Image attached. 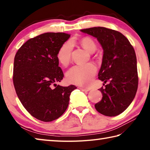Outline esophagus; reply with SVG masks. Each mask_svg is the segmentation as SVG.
<instances>
[{
    "mask_svg": "<svg viewBox=\"0 0 150 150\" xmlns=\"http://www.w3.org/2000/svg\"><path fill=\"white\" fill-rule=\"evenodd\" d=\"M78 88H79L80 90L83 91H89V88H85V87H78Z\"/></svg>",
    "mask_w": 150,
    "mask_h": 150,
    "instance_id": "esophagus-1",
    "label": "esophagus"
}]
</instances>
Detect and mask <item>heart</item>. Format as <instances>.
Returning a JSON list of instances; mask_svg holds the SVG:
<instances>
[{"label": "heart", "instance_id": "heart-1", "mask_svg": "<svg viewBox=\"0 0 150 150\" xmlns=\"http://www.w3.org/2000/svg\"><path fill=\"white\" fill-rule=\"evenodd\" d=\"M80 44L88 52L93 53L97 45L95 40L89 36L82 38ZM73 44L71 41H67L61 45L57 53V59L62 65L69 64L71 59ZM96 72V67L93 63H87L83 65H74L67 71L66 79L69 83L78 85H87L89 83Z\"/></svg>", "mask_w": 150, "mask_h": 150}]
</instances>
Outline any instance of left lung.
Listing matches in <instances>:
<instances>
[{"mask_svg":"<svg viewBox=\"0 0 150 150\" xmlns=\"http://www.w3.org/2000/svg\"><path fill=\"white\" fill-rule=\"evenodd\" d=\"M81 32L97 38L104 50L98 79L106 83L99 90L103 94L96 110L107 116H115L126 110L132 102L138 86L135 51L129 40L116 30L93 27ZM105 85V84H104Z\"/></svg>","mask_w":150,"mask_h":150,"instance_id":"8db88e82","label":"left lung"}]
</instances>
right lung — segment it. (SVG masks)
Returning a JSON list of instances; mask_svg holds the SVG:
<instances>
[{"label": "right lung", "instance_id": "obj_1", "mask_svg": "<svg viewBox=\"0 0 150 150\" xmlns=\"http://www.w3.org/2000/svg\"><path fill=\"white\" fill-rule=\"evenodd\" d=\"M70 37L63 32H47L30 38L14 57L13 83L20 102L34 118L52 122L69 105L75 85H57L64 77L57 59L59 48Z\"/></svg>", "mask_w": 150, "mask_h": 150}]
</instances>
